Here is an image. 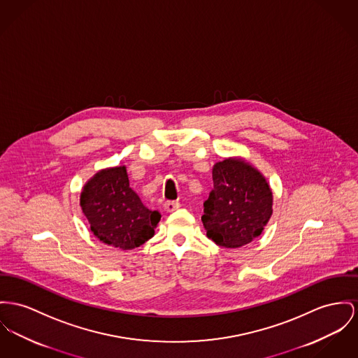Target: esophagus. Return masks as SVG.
Masks as SVG:
<instances>
[{"label": "esophagus", "mask_w": 358, "mask_h": 358, "mask_svg": "<svg viewBox=\"0 0 358 358\" xmlns=\"http://www.w3.org/2000/svg\"><path fill=\"white\" fill-rule=\"evenodd\" d=\"M179 208H180V203L176 202V201H167V202H164V210L168 212V213L173 212V210H176Z\"/></svg>", "instance_id": "esophagus-1"}]
</instances>
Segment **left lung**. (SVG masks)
<instances>
[{
    "instance_id": "obj_1",
    "label": "left lung",
    "mask_w": 358,
    "mask_h": 358,
    "mask_svg": "<svg viewBox=\"0 0 358 358\" xmlns=\"http://www.w3.org/2000/svg\"><path fill=\"white\" fill-rule=\"evenodd\" d=\"M213 190L203 203L206 236L217 245L238 248L262 234L273 215V192L262 173L243 159L213 167Z\"/></svg>"
}]
</instances>
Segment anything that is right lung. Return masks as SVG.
<instances>
[{
    "label": "right lung",
    "instance_id": "right-lung-1",
    "mask_svg": "<svg viewBox=\"0 0 358 358\" xmlns=\"http://www.w3.org/2000/svg\"><path fill=\"white\" fill-rule=\"evenodd\" d=\"M80 206L96 238L120 250H133L153 238L162 218L130 187L124 166L95 173L83 187Z\"/></svg>",
    "mask_w": 358,
    "mask_h": 358
}]
</instances>
